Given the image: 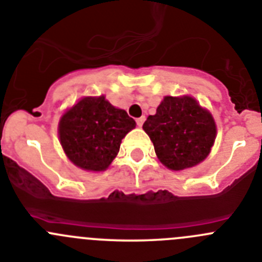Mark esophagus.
I'll list each match as a JSON object with an SVG mask.
<instances>
[{"instance_id": "esophagus-1", "label": "esophagus", "mask_w": 262, "mask_h": 262, "mask_svg": "<svg viewBox=\"0 0 262 262\" xmlns=\"http://www.w3.org/2000/svg\"><path fill=\"white\" fill-rule=\"evenodd\" d=\"M145 116H141V117H138V119H137L136 120V121H137V125H138V126H142L143 125V123H145Z\"/></svg>"}]
</instances>
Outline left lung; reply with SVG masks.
Masks as SVG:
<instances>
[{"label": "left lung", "instance_id": "left-lung-1", "mask_svg": "<svg viewBox=\"0 0 262 262\" xmlns=\"http://www.w3.org/2000/svg\"><path fill=\"white\" fill-rule=\"evenodd\" d=\"M155 154L168 169L195 167L211 154L217 136L213 116L191 95H165L143 124Z\"/></svg>", "mask_w": 262, "mask_h": 262}]
</instances>
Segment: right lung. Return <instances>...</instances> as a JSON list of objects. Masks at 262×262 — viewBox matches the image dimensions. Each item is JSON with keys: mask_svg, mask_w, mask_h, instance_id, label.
<instances>
[{"mask_svg": "<svg viewBox=\"0 0 262 262\" xmlns=\"http://www.w3.org/2000/svg\"><path fill=\"white\" fill-rule=\"evenodd\" d=\"M136 128L125 110L112 106L104 95L82 97L66 110L58 137L68 160L86 172H104L119 154L121 139Z\"/></svg>", "mask_w": 262, "mask_h": 262, "instance_id": "right-lung-1", "label": "right lung"}]
</instances>
